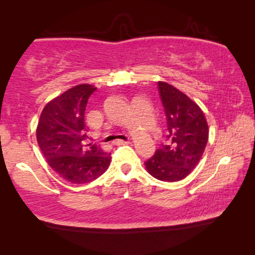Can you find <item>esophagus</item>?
I'll list each match as a JSON object with an SVG mask.
<instances>
[{
    "mask_svg": "<svg viewBox=\"0 0 255 255\" xmlns=\"http://www.w3.org/2000/svg\"><path fill=\"white\" fill-rule=\"evenodd\" d=\"M128 143H129V139H127V140L118 139V140H115V141H114L115 145H125V144H128Z\"/></svg>",
    "mask_w": 255,
    "mask_h": 255,
    "instance_id": "esophagus-1",
    "label": "esophagus"
}]
</instances>
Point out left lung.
<instances>
[{"label": "left lung", "instance_id": "1", "mask_svg": "<svg viewBox=\"0 0 255 255\" xmlns=\"http://www.w3.org/2000/svg\"><path fill=\"white\" fill-rule=\"evenodd\" d=\"M158 92L167 124L166 144L145 162L155 179L175 182L197 166L208 141V125L202 110L183 92L158 82Z\"/></svg>", "mask_w": 255, "mask_h": 255}]
</instances>
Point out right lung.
<instances>
[{
    "label": "right lung",
    "mask_w": 255,
    "mask_h": 255,
    "mask_svg": "<svg viewBox=\"0 0 255 255\" xmlns=\"http://www.w3.org/2000/svg\"><path fill=\"white\" fill-rule=\"evenodd\" d=\"M97 88L80 84L47 103L37 127V140L49 166L71 183L85 184L109 167L111 154L96 144L84 145V114Z\"/></svg>",
    "instance_id": "right-lung-1"
}]
</instances>
